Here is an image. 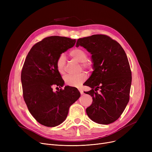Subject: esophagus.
I'll return each mask as SVG.
<instances>
[{
  "instance_id": "1",
  "label": "esophagus",
  "mask_w": 152,
  "mask_h": 152,
  "mask_svg": "<svg viewBox=\"0 0 152 152\" xmlns=\"http://www.w3.org/2000/svg\"><path fill=\"white\" fill-rule=\"evenodd\" d=\"M78 90H79V92H80V93H81V95H83V94H84V92H83V89H82L81 88H78Z\"/></svg>"
}]
</instances>
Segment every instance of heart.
<instances>
[{
  "instance_id": "obj_1",
  "label": "heart",
  "mask_w": 152,
  "mask_h": 152,
  "mask_svg": "<svg viewBox=\"0 0 152 152\" xmlns=\"http://www.w3.org/2000/svg\"><path fill=\"white\" fill-rule=\"evenodd\" d=\"M70 57L79 62H81V66L87 69H91L92 67V63L87 58V53L81 48H75L69 52ZM56 67L57 71L61 75L65 73L66 59L63 55H60L56 61ZM87 79V75L85 73H81L78 75H68L64 77L65 84L69 86L79 87Z\"/></svg>"
}]
</instances>
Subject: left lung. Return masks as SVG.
<instances>
[{"mask_svg":"<svg viewBox=\"0 0 152 152\" xmlns=\"http://www.w3.org/2000/svg\"><path fill=\"white\" fill-rule=\"evenodd\" d=\"M79 45L91 53L94 63L92 74L85 83L92 88L86 94L93 99L87 115L97 123H112L129 100L132 76L127 55L118 42L103 34L78 39L76 46Z\"/></svg>","mask_w":152,"mask_h":152,"instance_id":"left-lung-1","label":"left lung"}]
</instances>
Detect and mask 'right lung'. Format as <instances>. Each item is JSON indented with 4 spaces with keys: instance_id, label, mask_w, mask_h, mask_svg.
Returning <instances> with one entry per match:
<instances>
[{
    "instance_id": "right-lung-1",
    "label": "right lung",
    "mask_w": 152,
    "mask_h": 152,
    "mask_svg": "<svg viewBox=\"0 0 152 152\" xmlns=\"http://www.w3.org/2000/svg\"><path fill=\"white\" fill-rule=\"evenodd\" d=\"M76 39L50 36L36 43L29 52L21 71L23 98L36 120L45 126L55 127L67 117L70 106L80 97L76 87H60L64 81L56 67V61L63 52L73 47Z\"/></svg>"
}]
</instances>
